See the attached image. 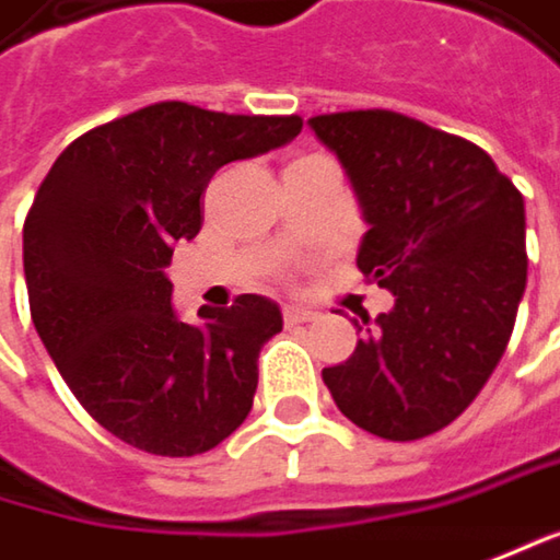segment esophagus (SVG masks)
<instances>
[{
  "label": "esophagus",
  "mask_w": 560,
  "mask_h": 560,
  "mask_svg": "<svg viewBox=\"0 0 560 560\" xmlns=\"http://www.w3.org/2000/svg\"><path fill=\"white\" fill-rule=\"evenodd\" d=\"M315 312L305 308V305H283V322L287 325H302V322H312Z\"/></svg>",
  "instance_id": "34e87169"
}]
</instances>
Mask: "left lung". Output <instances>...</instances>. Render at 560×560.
<instances>
[{"label":"left lung","instance_id":"8db88e82","mask_svg":"<svg viewBox=\"0 0 560 560\" xmlns=\"http://www.w3.org/2000/svg\"><path fill=\"white\" fill-rule=\"evenodd\" d=\"M308 127L340 159L366 235L357 267L395 305L322 370L343 418L408 443L443 430L485 388L526 290V207L475 142L395 110H343ZM363 331V328H357Z\"/></svg>","mask_w":560,"mask_h":560}]
</instances>
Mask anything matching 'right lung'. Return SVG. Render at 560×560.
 <instances>
[{
	"mask_svg": "<svg viewBox=\"0 0 560 560\" xmlns=\"http://www.w3.org/2000/svg\"><path fill=\"white\" fill-rule=\"evenodd\" d=\"M302 117H245L162 101L69 142L24 220L34 328L82 408L152 456H200L248 418L258 353L280 305L245 293L232 308H172L175 242L200 225L222 165L255 159Z\"/></svg>",
	"mask_w": 560,
	"mask_h": 560,
	"instance_id": "right-lung-1",
	"label": "right lung"
}]
</instances>
